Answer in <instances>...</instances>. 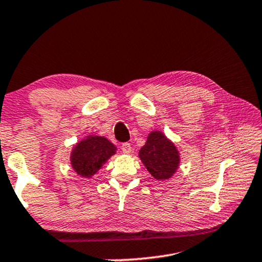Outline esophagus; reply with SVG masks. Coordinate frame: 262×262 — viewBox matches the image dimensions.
Segmentation results:
<instances>
[{
    "mask_svg": "<svg viewBox=\"0 0 262 262\" xmlns=\"http://www.w3.org/2000/svg\"><path fill=\"white\" fill-rule=\"evenodd\" d=\"M121 149H122V151L124 154H130L132 152V146H130V143H128V142L122 143Z\"/></svg>",
    "mask_w": 262,
    "mask_h": 262,
    "instance_id": "34e87169",
    "label": "esophagus"
}]
</instances>
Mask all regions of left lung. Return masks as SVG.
<instances>
[{
  "mask_svg": "<svg viewBox=\"0 0 262 262\" xmlns=\"http://www.w3.org/2000/svg\"><path fill=\"white\" fill-rule=\"evenodd\" d=\"M139 157L157 181L171 178L181 161L177 147L160 130L150 132L146 144L140 149Z\"/></svg>",
  "mask_w": 262,
  "mask_h": 262,
  "instance_id": "obj_1",
  "label": "left lung"
}]
</instances>
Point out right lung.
Segmentation results:
<instances>
[{
  "instance_id": "obj_1",
  "label": "right lung",
  "mask_w": 262,
  "mask_h": 262,
  "mask_svg": "<svg viewBox=\"0 0 262 262\" xmlns=\"http://www.w3.org/2000/svg\"><path fill=\"white\" fill-rule=\"evenodd\" d=\"M116 152V147L103 136L87 135L71 151V167L79 176L91 178Z\"/></svg>"
}]
</instances>
